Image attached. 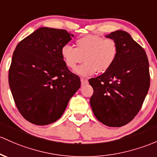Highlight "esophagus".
Segmentation results:
<instances>
[{"label":"esophagus","instance_id":"obj_1","mask_svg":"<svg viewBox=\"0 0 157 157\" xmlns=\"http://www.w3.org/2000/svg\"><path fill=\"white\" fill-rule=\"evenodd\" d=\"M80 81H81V85L82 86L86 85V84H88V82H89L88 80H86V79H84V78L80 79Z\"/></svg>","mask_w":157,"mask_h":157}]
</instances>
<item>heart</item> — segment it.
Instances as JSON below:
<instances>
[{"instance_id":"heart-1","label":"heart","mask_w":157,"mask_h":157,"mask_svg":"<svg viewBox=\"0 0 157 157\" xmlns=\"http://www.w3.org/2000/svg\"><path fill=\"white\" fill-rule=\"evenodd\" d=\"M61 56L68 68L74 69L82 61L86 62L75 70L80 76L104 73L113 66L118 56V45L113 39H104L97 35H86L76 41V48L65 44Z\"/></svg>"}]
</instances>
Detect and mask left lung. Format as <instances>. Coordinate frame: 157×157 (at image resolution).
Instances as JSON below:
<instances>
[{
  "label": "left lung",
  "instance_id": "obj_1",
  "mask_svg": "<svg viewBox=\"0 0 157 157\" xmlns=\"http://www.w3.org/2000/svg\"><path fill=\"white\" fill-rule=\"evenodd\" d=\"M106 37L116 42L118 56L107 71L89 80L94 90L90 105L99 121L119 127L131 121L142 107L150 87L149 63L128 33L116 30Z\"/></svg>",
  "mask_w": 157,
  "mask_h": 157
}]
</instances>
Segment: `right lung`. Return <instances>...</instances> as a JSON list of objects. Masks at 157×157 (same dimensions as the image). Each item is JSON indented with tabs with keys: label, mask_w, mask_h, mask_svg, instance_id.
I'll return each instance as SVG.
<instances>
[{
	"label": "right lung",
	"mask_w": 157,
	"mask_h": 157,
	"mask_svg": "<svg viewBox=\"0 0 157 157\" xmlns=\"http://www.w3.org/2000/svg\"><path fill=\"white\" fill-rule=\"evenodd\" d=\"M73 34L40 27L17 44L9 70V84L18 111L36 125H47L63 114L80 80L63 61L61 48Z\"/></svg>",
	"instance_id": "1"
}]
</instances>
